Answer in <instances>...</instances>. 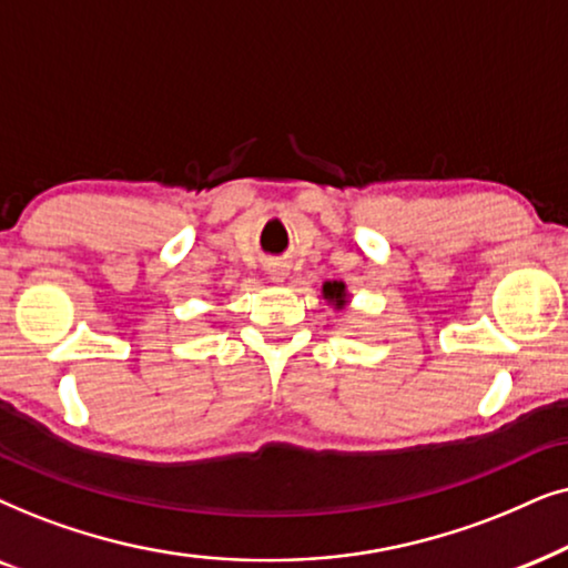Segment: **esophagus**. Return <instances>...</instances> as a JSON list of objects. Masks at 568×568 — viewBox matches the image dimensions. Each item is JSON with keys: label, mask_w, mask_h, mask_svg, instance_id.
<instances>
[{"label": "esophagus", "mask_w": 568, "mask_h": 568, "mask_svg": "<svg viewBox=\"0 0 568 568\" xmlns=\"http://www.w3.org/2000/svg\"><path fill=\"white\" fill-rule=\"evenodd\" d=\"M270 277L275 280V283H283V280L288 277V272H285L283 264H275V267H270Z\"/></svg>", "instance_id": "obj_1"}]
</instances>
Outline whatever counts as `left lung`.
I'll return each instance as SVG.
<instances>
[{
    "instance_id": "left-lung-1",
    "label": "left lung",
    "mask_w": 568,
    "mask_h": 568,
    "mask_svg": "<svg viewBox=\"0 0 568 568\" xmlns=\"http://www.w3.org/2000/svg\"><path fill=\"white\" fill-rule=\"evenodd\" d=\"M322 298L327 301V304L339 312V308H345L351 304V293H347V285L343 280H327V283L322 285Z\"/></svg>"
}]
</instances>
